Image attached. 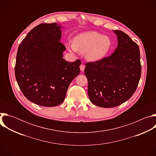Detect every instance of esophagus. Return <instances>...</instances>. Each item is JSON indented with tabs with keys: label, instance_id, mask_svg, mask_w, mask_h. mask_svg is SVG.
<instances>
[{
	"label": "esophagus",
	"instance_id": "1",
	"mask_svg": "<svg viewBox=\"0 0 156 156\" xmlns=\"http://www.w3.org/2000/svg\"><path fill=\"white\" fill-rule=\"evenodd\" d=\"M80 70H81V72H83L84 70V69H85V66H84V65H83V64H81V65H80Z\"/></svg>",
	"mask_w": 156,
	"mask_h": 156
}]
</instances>
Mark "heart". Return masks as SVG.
I'll return each instance as SVG.
<instances>
[{"label": "heart", "instance_id": "obj_1", "mask_svg": "<svg viewBox=\"0 0 156 156\" xmlns=\"http://www.w3.org/2000/svg\"><path fill=\"white\" fill-rule=\"evenodd\" d=\"M68 49L73 52L86 53V57L92 62L103 58L112 47L110 39L96 31H88L76 36L74 43H66Z\"/></svg>", "mask_w": 156, "mask_h": 156}]
</instances>
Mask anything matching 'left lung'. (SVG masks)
Returning <instances> with one entry per match:
<instances>
[{"instance_id":"1","label":"left lung","mask_w":156,"mask_h":156,"mask_svg":"<svg viewBox=\"0 0 156 156\" xmlns=\"http://www.w3.org/2000/svg\"><path fill=\"white\" fill-rule=\"evenodd\" d=\"M118 46L109 57L86 63L87 93L91 102L108 108L121 105L135 93L141 74L138 44L126 33L114 30Z\"/></svg>"}]
</instances>
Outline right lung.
<instances>
[{
  "mask_svg": "<svg viewBox=\"0 0 156 156\" xmlns=\"http://www.w3.org/2000/svg\"><path fill=\"white\" fill-rule=\"evenodd\" d=\"M62 27L42 23L32 29L18 49L15 74L24 96L32 102L54 107L65 99L72 80L80 72V60L63 58L66 48L60 39Z\"/></svg>",
  "mask_w": 156,
  "mask_h": 156,
  "instance_id": "obj_1",
  "label": "right lung"
}]
</instances>
